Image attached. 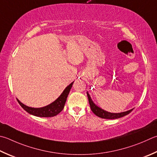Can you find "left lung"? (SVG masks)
<instances>
[{"label": "left lung", "mask_w": 157, "mask_h": 157, "mask_svg": "<svg viewBox=\"0 0 157 157\" xmlns=\"http://www.w3.org/2000/svg\"><path fill=\"white\" fill-rule=\"evenodd\" d=\"M87 96H88V102H89L91 110L93 111V113L95 114V115L99 117H101L103 119H118V118H120V117H122L128 115V114L132 112L133 110V108H132V109H131L130 110H128V111H126V112H123V113H112L107 112V111L101 109V108L98 107L97 105H95L93 103V101H92V99H91L90 95L88 94V92H87Z\"/></svg>", "instance_id": "obj_1"}]
</instances>
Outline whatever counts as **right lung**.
I'll use <instances>...</instances> for the list:
<instances>
[{
    "mask_svg": "<svg viewBox=\"0 0 157 157\" xmlns=\"http://www.w3.org/2000/svg\"><path fill=\"white\" fill-rule=\"evenodd\" d=\"M73 82H74L71 83L69 86L65 88L60 96L56 101H54L51 104L44 107L31 108L21 103L18 99H17V101H18L21 107L25 110H26L28 113L31 114V115L37 117H51L57 115L63 110L65 103H66L68 95H69L71 88L73 86Z\"/></svg>",
    "mask_w": 157,
    "mask_h": 157,
    "instance_id": "1",
    "label": "right lung"
}]
</instances>
